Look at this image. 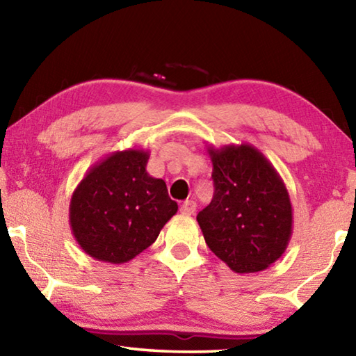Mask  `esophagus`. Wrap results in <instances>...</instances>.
<instances>
[{"mask_svg":"<svg viewBox=\"0 0 356 356\" xmlns=\"http://www.w3.org/2000/svg\"><path fill=\"white\" fill-rule=\"evenodd\" d=\"M196 210V202L195 201H185L180 207V213L184 215H193Z\"/></svg>","mask_w":356,"mask_h":356,"instance_id":"esophagus-1","label":"esophagus"}]
</instances>
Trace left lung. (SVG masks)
I'll list each match as a JSON object with an SVG mask.
<instances>
[{
  "instance_id": "8db88e82",
  "label": "left lung",
  "mask_w": 356,
  "mask_h": 356,
  "mask_svg": "<svg viewBox=\"0 0 356 356\" xmlns=\"http://www.w3.org/2000/svg\"><path fill=\"white\" fill-rule=\"evenodd\" d=\"M213 200L197 213L206 243L237 273L262 272L292 236V204L278 171L251 144L209 147Z\"/></svg>"
}]
</instances>
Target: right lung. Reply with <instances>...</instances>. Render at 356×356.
<instances>
[{
	"mask_svg": "<svg viewBox=\"0 0 356 356\" xmlns=\"http://www.w3.org/2000/svg\"><path fill=\"white\" fill-rule=\"evenodd\" d=\"M149 150H116L89 168L72 195L69 221L81 250L108 264H124L152 245L177 202L163 179L146 171Z\"/></svg>",
	"mask_w": 356,
	"mask_h": 356,
	"instance_id": "right-lung-1",
	"label": "right lung"
}]
</instances>
